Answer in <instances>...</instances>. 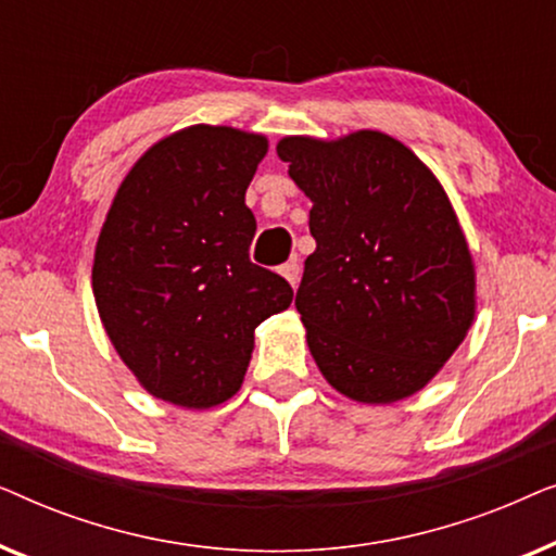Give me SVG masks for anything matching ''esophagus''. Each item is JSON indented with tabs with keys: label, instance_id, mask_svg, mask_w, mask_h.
I'll return each mask as SVG.
<instances>
[{
	"label": "esophagus",
	"instance_id": "1",
	"mask_svg": "<svg viewBox=\"0 0 556 556\" xmlns=\"http://www.w3.org/2000/svg\"><path fill=\"white\" fill-rule=\"evenodd\" d=\"M278 273H280V276H283L293 288H299V280H301V265H299V263L293 261V263L280 265Z\"/></svg>",
	"mask_w": 556,
	"mask_h": 556
}]
</instances>
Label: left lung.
Listing matches in <instances>:
<instances>
[{
    "label": "left lung",
    "instance_id": "left-lung-1",
    "mask_svg": "<svg viewBox=\"0 0 556 556\" xmlns=\"http://www.w3.org/2000/svg\"><path fill=\"white\" fill-rule=\"evenodd\" d=\"M278 156L314 207L316 250L295 295L333 390L390 405L422 390L476 316V270L428 166L392 136H286Z\"/></svg>",
    "mask_w": 556,
    "mask_h": 556
}]
</instances>
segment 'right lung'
Segmentation results:
<instances>
[{
    "instance_id": "add662e5",
    "label": "right lung",
    "mask_w": 556,
    "mask_h": 556,
    "mask_svg": "<svg viewBox=\"0 0 556 556\" xmlns=\"http://www.w3.org/2000/svg\"><path fill=\"white\" fill-rule=\"evenodd\" d=\"M268 139L189 126L154 143L121 181L93 261L111 344L143 390L215 407L240 390L255 326L291 306L286 278L250 261L248 185Z\"/></svg>"
}]
</instances>
